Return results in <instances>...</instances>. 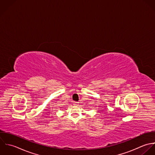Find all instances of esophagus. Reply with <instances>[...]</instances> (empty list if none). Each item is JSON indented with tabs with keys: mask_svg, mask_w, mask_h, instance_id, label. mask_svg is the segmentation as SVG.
<instances>
[{
	"mask_svg": "<svg viewBox=\"0 0 155 155\" xmlns=\"http://www.w3.org/2000/svg\"><path fill=\"white\" fill-rule=\"evenodd\" d=\"M74 105H78V102H74Z\"/></svg>",
	"mask_w": 155,
	"mask_h": 155,
	"instance_id": "34e87169",
	"label": "esophagus"
}]
</instances>
